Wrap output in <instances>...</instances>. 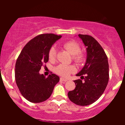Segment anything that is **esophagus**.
I'll return each mask as SVG.
<instances>
[{
    "instance_id": "34e87169",
    "label": "esophagus",
    "mask_w": 125,
    "mask_h": 125,
    "mask_svg": "<svg viewBox=\"0 0 125 125\" xmlns=\"http://www.w3.org/2000/svg\"><path fill=\"white\" fill-rule=\"evenodd\" d=\"M60 82H66V81H67V80H66V79H63V78H62V77H60Z\"/></svg>"
}]
</instances>
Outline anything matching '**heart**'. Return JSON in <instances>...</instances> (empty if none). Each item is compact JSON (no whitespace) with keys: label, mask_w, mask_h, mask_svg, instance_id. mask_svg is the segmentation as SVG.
<instances>
[{"label":"heart","mask_w":125,"mask_h":125,"mask_svg":"<svg viewBox=\"0 0 125 125\" xmlns=\"http://www.w3.org/2000/svg\"><path fill=\"white\" fill-rule=\"evenodd\" d=\"M64 48L73 55V60L77 64H81L85 61V55L81 51V46L77 42L74 40L66 42L63 45ZM57 51L54 46H51L48 51V58L50 60H54L56 58ZM75 71L73 65H66L60 64L55 68L54 71L58 75L63 77H67Z\"/></svg>","instance_id":"obj_1"}]
</instances>
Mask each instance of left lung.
Instances as JSON below:
<instances>
[{
	"label": "left lung",
	"mask_w": 125,
	"mask_h": 125,
	"mask_svg": "<svg viewBox=\"0 0 125 125\" xmlns=\"http://www.w3.org/2000/svg\"><path fill=\"white\" fill-rule=\"evenodd\" d=\"M79 37L86 47V62L76 75L81 76L82 80H74L75 88L68 92V96L77 105L87 106L97 101L105 90L109 81V64L103 48L94 37L86 34H79Z\"/></svg>",
	"instance_id": "left-lung-1"
}]
</instances>
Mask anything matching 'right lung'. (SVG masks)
I'll return each instance as SVG.
<instances>
[{
	"label": "right lung",
	"instance_id": "right-lung-1",
	"mask_svg": "<svg viewBox=\"0 0 125 125\" xmlns=\"http://www.w3.org/2000/svg\"><path fill=\"white\" fill-rule=\"evenodd\" d=\"M62 36L42 34L25 45L15 65V79L21 94L32 103L47 100L52 94L59 77L51 74L48 77L39 74L42 66L48 61V51Z\"/></svg>",
	"mask_w": 125,
	"mask_h": 125
}]
</instances>
